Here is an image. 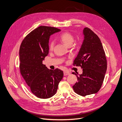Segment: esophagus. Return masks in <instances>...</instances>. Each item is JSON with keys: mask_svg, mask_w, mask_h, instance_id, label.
Here are the masks:
<instances>
[{"mask_svg": "<svg viewBox=\"0 0 122 122\" xmlns=\"http://www.w3.org/2000/svg\"><path fill=\"white\" fill-rule=\"evenodd\" d=\"M64 76H67L70 75V73L69 71H65L64 72Z\"/></svg>", "mask_w": 122, "mask_h": 122, "instance_id": "esophagus-1", "label": "esophagus"}]
</instances>
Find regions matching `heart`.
<instances>
[{"instance_id":"heart-1","label":"heart","mask_w":122,"mask_h":122,"mask_svg":"<svg viewBox=\"0 0 122 122\" xmlns=\"http://www.w3.org/2000/svg\"><path fill=\"white\" fill-rule=\"evenodd\" d=\"M60 40L67 46H71L75 41V37L71 33L69 32L62 33L59 36ZM48 47L50 50H52L54 47V42L51 41L48 44Z\"/></svg>"}]
</instances>
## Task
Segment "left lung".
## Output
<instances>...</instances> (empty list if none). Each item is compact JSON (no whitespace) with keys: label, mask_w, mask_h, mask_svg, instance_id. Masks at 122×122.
I'll list each match as a JSON object with an SVG mask.
<instances>
[{"label":"left lung","mask_w":122,"mask_h":122,"mask_svg":"<svg viewBox=\"0 0 122 122\" xmlns=\"http://www.w3.org/2000/svg\"><path fill=\"white\" fill-rule=\"evenodd\" d=\"M84 40L77 56L74 66H80L82 73L76 76L77 81L72 86L77 94L86 96L98 92L102 86L107 69L105 52L100 39L90 28L83 30Z\"/></svg>","instance_id":"left-lung-1"}]
</instances>
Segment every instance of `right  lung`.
<instances>
[{
    "mask_svg": "<svg viewBox=\"0 0 122 122\" xmlns=\"http://www.w3.org/2000/svg\"><path fill=\"white\" fill-rule=\"evenodd\" d=\"M61 31L54 27L40 26L27 35L19 49L21 75L32 93L37 98L54 96L64 76L62 71L48 69L42 61L48 54L50 36Z\"/></svg>",
    "mask_w": 122,
    "mask_h": 122,
    "instance_id": "obj_1",
    "label": "right lung"
}]
</instances>
